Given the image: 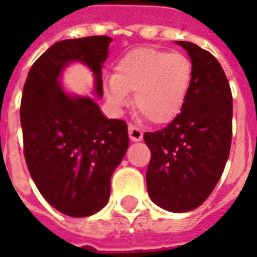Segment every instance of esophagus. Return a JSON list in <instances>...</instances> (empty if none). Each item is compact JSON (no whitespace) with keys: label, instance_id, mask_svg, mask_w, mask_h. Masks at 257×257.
<instances>
[{"label":"esophagus","instance_id":"34e87169","mask_svg":"<svg viewBox=\"0 0 257 257\" xmlns=\"http://www.w3.org/2000/svg\"><path fill=\"white\" fill-rule=\"evenodd\" d=\"M128 132H129V138H131L132 142H140V140H143V132H142L138 126L132 125V123L129 125Z\"/></svg>","mask_w":257,"mask_h":257}]
</instances>
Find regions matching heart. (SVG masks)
Wrapping results in <instances>:
<instances>
[{
  "mask_svg": "<svg viewBox=\"0 0 257 257\" xmlns=\"http://www.w3.org/2000/svg\"><path fill=\"white\" fill-rule=\"evenodd\" d=\"M193 63L183 53L136 48L118 59L114 75L104 81L107 100L115 110L129 103L154 123H169L183 108L193 84Z\"/></svg>",
  "mask_w": 257,
  "mask_h": 257,
  "instance_id": "obj_1",
  "label": "heart"
}]
</instances>
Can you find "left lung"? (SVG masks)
<instances>
[{
	"label": "left lung",
	"instance_id": "8db88e82",
	"mask_svg": "<svg viewBox=\"0 0 257 257\" xmlns=\"http://www.w3.org/2000/svg\"><path fill=\"white\" fill-rule=\"evenodd\" d=\"M193 63V84L182 112L157 132L146 173L151 201L169 212H189L208 198L224 171L232 134L230 85L216 58L193 42L176 41Z\"/></svg>",
	"mask_w": 257,
	"mask_h": 257
}]
</instances>
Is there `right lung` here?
Here are the masks:
<instances>
[{
    "mask_svg": "<svg viewBox=\"0 0 257 257\" xmlns=\"http://www.w3.org/2000/svg\"><path fill=\"white\" fill-rule=\"evenodd\" d=\"M111 38L63 40L37 59L26 79L20 122L29 172L42 197L71 217L104 208L110 179L128 150V125L108 119L89 96L70 95L60 77L70 63L88 66L103 96L101 67Z\"/></svg>",
    "mask_w": 257,
    "mask_h": 257,
    "instance_id": "add662e5",
    "label": "right lung"
}]
</instances>
